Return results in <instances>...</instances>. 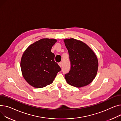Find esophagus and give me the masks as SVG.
Masks as SVG:
<instances>
[{
	"label": "esophagus",
	"instance_id": "1",
	"mask_svg": "<svg viewBox=\"0 0 121 121\" xmlns=\"http://www.w3.org/2000/svg\"><path fill=\"white\" fill-rule=\"evenodd\" d=\"M58 64H59V66L61 68L62 67V65H63V63L62 62H60V63H58Z\"/></svg>",
	"mask_w": 121,
	"mask_h": 121
}]
</instances>
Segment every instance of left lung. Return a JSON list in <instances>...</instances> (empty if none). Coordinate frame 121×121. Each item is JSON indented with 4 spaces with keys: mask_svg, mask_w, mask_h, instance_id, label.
Instances as JSON below:
<instances>
[{
    "mask_svg": "<svg viewBox=\"0 0 121 121\" xmlns=\"http://www.w3.org/2000/svg\"><path fill=\"white\" fill-rule=\"evenodd\" d=\"M68 50L70 69L65 74L67 83L80 87L90 84L95 78L98 68L97 57L85 43L73 38L64 40Z\"/></svg>",
    "mask_w": 121,
    "mask_h": 121,
    "instance_id": "left-lung-1",
    "label": "left lung"
}]
</instances>
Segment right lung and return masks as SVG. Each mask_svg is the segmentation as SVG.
<instances>
[{
    "label": "right lung",
    "instance_id": "add662e5",
    "mask_svg": "<svg viewBox=\"0 0 121 121\" xmlns=\"http://www.w3.org/2000/svg\"><path fill=\"white\" fill-rule=\"evenodd\" d=\"M57 41L44 38L30 45L23 53L20 63L23 76L31 86L42 88L52 84L61 68L51 52Z\"/></svg>",
    "mask_w": 121,
    "mask_h": 121
}]
</instances>
